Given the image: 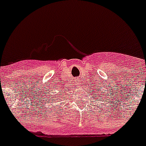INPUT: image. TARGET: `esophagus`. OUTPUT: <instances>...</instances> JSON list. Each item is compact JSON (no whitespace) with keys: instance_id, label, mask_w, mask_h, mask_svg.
I'll use <instances>...</instances> for the list:
<instances>
[{"instance_id":"1","label":"esophagus","mask_w":146,"mask_h":146,"mask_svg":"<svg viewBox=\"0 0 146 146\" xmlns=\"http://www.w3.org/2000/svg\"><path fill=\"white\" fill-rule=\"evenodd\" d=\"M75 82H76V84H77V85H79V86H80V85L81 84V80H79V79H76Z\"/></svg>"}]
</instances>
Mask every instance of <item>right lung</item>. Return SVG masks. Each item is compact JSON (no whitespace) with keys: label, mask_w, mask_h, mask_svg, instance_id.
Masks as SVG:
<instances>
[{"label":"right lung","mask_w":146,"mask_h":146,"mask_svg":"<svg viewBox=\"0 0 146 146\" xmlns=\"http://www.w3.org/2000/svg\"><path fill=\"white\" fill-rule=\"evenodd\" d=\"M63 91H64V90H60V91L59 92V94H57V96H56V95H54V96H53L51 99L54 100V102H57L58 100L62 99V98H64V97H63V96H62V95H63V94L64 93V92ZM54 101H51V102H54Z\"/></svg>","instance_id":"1"}]
</instances>
